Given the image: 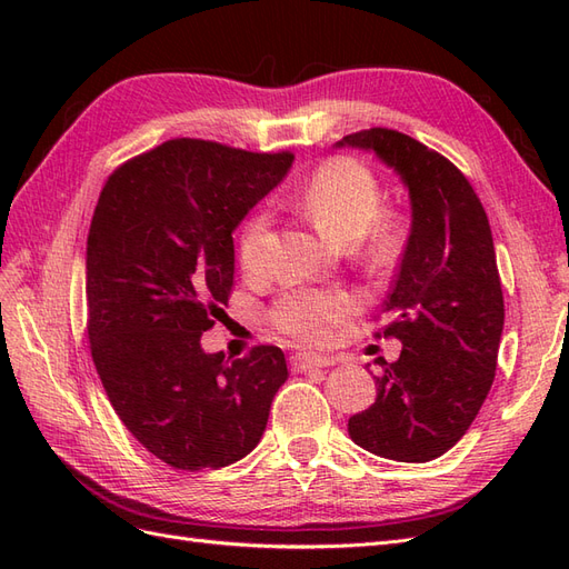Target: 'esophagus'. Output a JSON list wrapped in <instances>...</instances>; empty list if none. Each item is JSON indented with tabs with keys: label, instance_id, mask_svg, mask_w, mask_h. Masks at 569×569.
<instances>
[{
	"label": "esophagus",
	"instance_id": "obj_1",
	"mask_svg": "<svg viewBox=\"0 0 569 569\" xmlns=\"http://www.w3.org/2000/svg\"><path fill=\"white\" fill-rule=\"evenodd\" d=\"M335 366V358L330 356H320V353H297L291 356V368L297 372H308V370H316V368H330Z\"/></svg>",
	"mask_w": 569,
	"mask_h": 569
}]
</instances>
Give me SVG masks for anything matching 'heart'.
I'll use <instances>...</instances> for the list:
<instances>
[{"label":"heart","instance_id":"obj_1","mask_svg":"<svg viewBox=\"0 0 569 569\" xmlns=\"http://www.w3.org/2000/svg\"><path fill=\"white\" fill-rule=\"evenodd\" d=\"M301 203L311 216L313 226L337 244H356L375 226L380 213V182L370 170L353 159H332L320 166L313 178L306 182ZM385 244L387 232L377 234ZM270 247V213L258 211L247 220L239 237V261L249 274H261L268 268ZM349 299L339 295H325L311 289H291L272 308V322L282 332L303 339L322 341L349 313Z\"/></svg>","mask_w":569,"mask_h":569}]
</instances>
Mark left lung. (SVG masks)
<instances>
[{
	"instance_id": "8db88e82",
	"label": "left lung",
	"mask_w": 569,
	"mask_h": 569,
	"mask_svg": "<svg viewBox=\"0 0 569 569\" xmlns=\"http://www.w3.org/2000/svg\"><path fill=\"white\" fill-rule=\"evenodd\" d=\"M337 149L375 153L410 199V232L385 301L401 343L382 360L375 403L349 418L360 449L399 462L443 456L468 432L493 382L503 332V291L493 237L472 184L412 137L372 128Z\"/></svg>"
}]
</instances>
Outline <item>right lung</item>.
<instances>
[{"instance_id": "1", "label": "right lung", "mask_w": 569, "mask_h": 569, "mask_svg": "<svg viewBox=\"0 0 569 569\" xmlns=\"http://www.w3.org/2000/svg\"><path fill=\"white\" fill-rule=\"evenodd\" d=\"M295 153L170 140L101 189L84 256L92 360L118 418L176 470L226 468L261 441L287 382L278 347L206 353L234 278L232 232Z\"/></svg>"}]
</instances>
